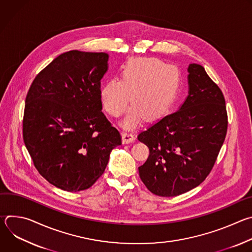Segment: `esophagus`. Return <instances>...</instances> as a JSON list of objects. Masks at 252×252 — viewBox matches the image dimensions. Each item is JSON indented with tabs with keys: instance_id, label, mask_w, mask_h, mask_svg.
<instances>
[{
	"instance_id": "34e87169",
	"label": "esophagus",
	"mask_w": 252,
	"mask_h": 252,
	"mask_svg": "<svg viewBox=\"0 0 252 252\" xmlns=\"http://www.w3.org/2000/svg\"><path fill=\"white\" fill-rule=\"evenodd\" d=\"M122 135H123V142L124 143H129V142H132L135 139L134 134L130 131H123Z\"/></svg>"
}]
</instances>
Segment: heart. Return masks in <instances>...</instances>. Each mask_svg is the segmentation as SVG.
<instances>
[{"instance_id": "b5f03b06", "label": "heart", "mask_w": 252, "mask_h": 252, "mask_svg": "<svg viewBox=\"0 0 252 252\" xmlns=\"http://www.w3.org/2000/svg\"><path fill=\"white\" fill-rule=\"evenodd\" d=\"M182 76L178 67L156 58L129 60L122 68L121 80L107 81L100 90L104 111L120 117L133 106L122 125L130 128L143 118L155 121L163 117L175 102Z\"/></svg>"}]
</instances>
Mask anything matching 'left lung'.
Returning a JSON list of instances; mask_svg holds the SVG:
<instances>
[{
  "label": "left lung",
  "instance_id": "8db88e82",
  "mask_svg": "<svg viewBox=\"0 0 252 252\" xmlns=\"http://www.w3.org/2000/svg\"><path fill=\"white\" fill-rule=\"evenodd\" d=\"M189 95L177 112L141 131L150 156L140 179L159 196H176L199 186L212 169L227 131L225 100L204 67H188Z\"/></svg>",
  "mask_w": 252,
  "mask_h": 252
}]
</instances>
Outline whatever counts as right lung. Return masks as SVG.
Wrapping results in <instances>:
<instances>
[{
	"label": "right lung",
	"mask_w": 252,
	"mask_h": 252,
	"mask_svg": "<svg viewBox=\"0 0 252 252\" xmlns=\"http://www.w3.org/2000/svg\"><path fill=\"white\" fill-rule=\"evenodd\" d=\"M107 61L105 53H63L34 78L26 97V148L40 174L65 191L91 188L122 145L119 130L101 112Z\"/></svg>",
	"instance_id": "1"
}]
</instances>
